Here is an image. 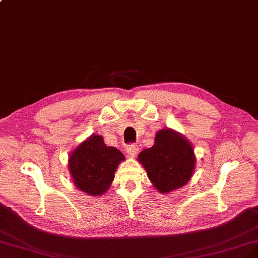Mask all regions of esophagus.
I'll list each match as a JSON object with an SVG mask.
<instances>
[{
	"instance_id": "obj_1",
	"label": "esophagus",
	"mask_w": 258,
	"mask_h": 258,
	"mask_svg": "<svg viewBox=\"0 0 258 258\" xmlns=\"http://www.w3.org/2000/svg\"><path fill=\"white\" fill-rule=\"evenodd\" d=\"M126 152L130 157H135L139 152V146L137 144H129L126 147Z\"/></svg>"
}]
</instances>
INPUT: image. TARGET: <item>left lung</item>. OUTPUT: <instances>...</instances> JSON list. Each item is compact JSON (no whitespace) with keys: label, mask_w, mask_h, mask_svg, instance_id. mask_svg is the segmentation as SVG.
I'll list each match as a JSON object with an SVG mask.
<instances>
[{"label":"left lung","mask_w":258,"mask_h":258,"mask_svg":"<svg viewBox=\"0 0 258 258\" xmlns=\"http://www.w3.org/2000/svg\"><path fill=\"white\" fill-rule=\"evenodd\" d=\"M138 159L149 180L161 193L184 185L191 178L195 164L191 144L171 129L158 131L155 144L141 152Z\"/></svg>","instance_id":"obj_1"}]
</instances>
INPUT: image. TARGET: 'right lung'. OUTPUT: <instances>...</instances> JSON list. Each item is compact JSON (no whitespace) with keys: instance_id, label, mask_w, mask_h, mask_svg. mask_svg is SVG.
<instances>
[{"instance_id":"1","label":"right lung","mask_w":258,"mask_h":258,"mask_svg":"<svg viewBox=\"0 0 258 258\" xmlns=\"http://www.w3.org/2000/svg\"><path fill=\"white\" fill-rule=\"evenodd\" d=\"M122 160L125 157L117 148L105 145L100 136H92L70 156L69 170L78 189L101 195L110 188Z\"/></svg>"}]
</instances>
